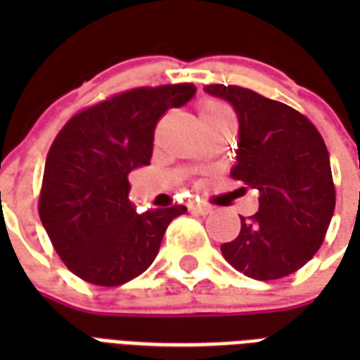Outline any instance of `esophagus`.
<instances>
[{"label":"esophagus","mask_w":360,"mask_h":360,"mask_svg":"<svg viewBox=\"0 0 360 360\" xmlns=\"http://www.w3.org/2000/svg\"><path fill=\"white\" fill-rule=\"evenodd\" d=\"M191 211L192 213H198V214H211L213 213V209L209 207V205H205V203H194V205H191Z\"/></svg>","instance_id":"1"}]
</instances>
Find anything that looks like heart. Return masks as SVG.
Returning <instances> with one entry per match:
<instances>
[{
	"label": "heart",
	"mask_w": 360,
	"mask_h": 360,
	"mask_svg": "<svg viewBox=\"0 0 360 360\" xmlns=\"http://www.w3.org/2000/svg\"><path fill=\"white\" fill-rule=\"evenodd\" d=\"M217 114H228V108L222 106L220 103H214V101H207V103L202 104L200 117H205V115H217Z\"/></svg>",
	"instance_id": "heart-1"
}]
</instances>
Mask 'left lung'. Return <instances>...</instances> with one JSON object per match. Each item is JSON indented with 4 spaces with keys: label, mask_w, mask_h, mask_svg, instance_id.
I'll list each match as a JSON object with an SVG mask.
<instances>
[{
    "label": "left lung",
    "mask_w": 360,
    "mask_h": 360,
    "mask_svg": "<svg viewBox=\"0 0 360 360\" xmlns=\"http://www.w3.org/2000/svg\"><path fill=\"white\" fill-rule=\"evenodd\" d=\"M239 117V149L231 177L259 191V209L240 217L239 236L220 246L239 273L276 280L295 273L323 243L336 192L329 151L307 115L239 86L211 84Z\"/></svg>",
    "instance_id": "1"
}]
</instances>
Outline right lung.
Wrapping results in <instances>:
<instances>
[{"instance_id": "1", "label": "right lung", "mask_w": 360, "mask_h": 360, "mask_svg": "<svg viewBox=\"0 0 360 360\" xmlns=\"http://www.w3.org/2000/svg\"><path fill=\"white\" fill-rule=\"evenodd\" d=\"M194 84L136 87L72 115L56 136L42 175L39 217L70 273L114 288L157 257L185 205L136 213L129 174L149 166L155 127L194 97Z\"/></svg>"}]
</instances>
